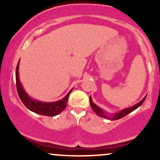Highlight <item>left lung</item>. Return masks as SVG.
<instances>
[{"label": "left lung", "mask_w": 160, "mask_h": 160, "mask_svg": "<svg viewBox=\"0 0 160 160\" xmlns=\"http://www.w3.org/2000/svg\"><path fill=\"white\" fill-rule=\"evenodd\" d=\"M146 97H147V95H145L142 100H141L140 102H138L137 104H134V105L132 106V107L125 108V109L121 110L120 112H117V113H107V112L104 111L103 109H102V108L98 107V105H96V104L92 102V99L91 95L89 96V102H90L92 109L95 113L98 116H99V117H102V118L108 119V120H119V119L122 118V117H125V116H126L129 113H131V112H132L133 111H135V110H136L138 108L140 107L141 104H143V102H144Z\"/></svg>", "instance_id": "obj_1"}]
</instances>
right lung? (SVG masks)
I'll return each instance as SVG.
<instances>
[{
  "label": "right lung",
  "instance_id": "obj_1",
  "mask_svg": "<svg viewBox=\"0 0 160 160\" xmlns=\"http://www.w3.org/2000/svg\"><path fill=\"white\" fill-rule=\"evenodd\" d=\"M19 61L17 64V67L16 69V88H17L18 94L22 102L25 104V106L28 109L34 113H38L40 115L47 116V117H55V116L59 114L62 111L66 108L68 100L70 93L73 90L71 89L69 92L63 98L59 101H56L54 102H44L36 100L29 96L28 93L25 92L23 88L22 84L19 80Z\"/></svg>",
  "mask_w": 160,
  "mask_h": 160
}]
</instances>
